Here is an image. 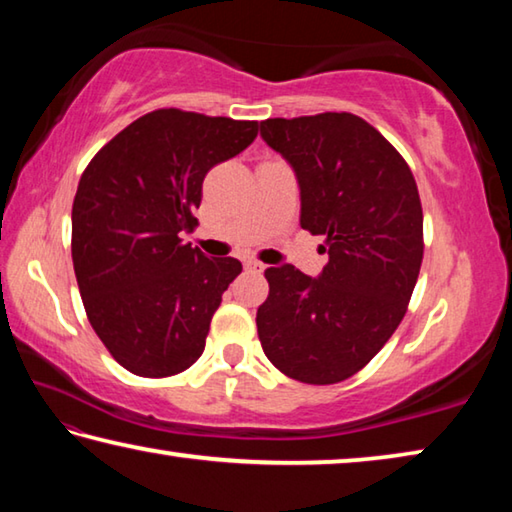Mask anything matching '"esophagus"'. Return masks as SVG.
Segmentation results:
<instances>
[{"instance_id": "obj_1", "label": "esophagus", "mask_w": 512, "mask_h": 512, "mask_svg": "<svg viewBox=\"0 0 512 512\" xmlns=\"http://www.w3.org/2000/svg\"><path fill=\"white\" fill-rule=\"evenodd\" d=\"M244 266L248 268V271H255V273H262L264 268H266L262 262H257V259H253V257H248L246 262H244Z\"/></svg>"}]
</instances>
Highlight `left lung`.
<instances>
[{
  "instance_id": "1",
  "label": "left lung",
  "mask_w": 512,
  "mask_h": 512,
  "mask_svg": "<svg viewBox=\"0 0 512 512\" xmlns=\"http://www.w3.org/2000/svg\"><path fill=\"white\" fill-rule=\"evenodd\" d=\"M259 135L300 187V225L327 239L318 277L266 268L262 350L305 384L359 372L402 323L422 264V205L409 164L350 112L266 119Z\"/></svg>"
}]
</instances>
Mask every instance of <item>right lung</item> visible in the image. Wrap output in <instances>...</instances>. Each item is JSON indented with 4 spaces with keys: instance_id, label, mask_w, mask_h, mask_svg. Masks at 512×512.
<instances>
[{
    "instance_id": "add662e5",
    "label": "right lung",
    "mask_w": 512,
    "mask_h": 512,
    "mask_svg": "<svg viewBox=\"0 0 512 512\" xmlns=\"http://www.w3.org/2000/svg\"><path fill=\"white\" fill-rule=\"evenodd\" d=\"M257 137V121L176 108L133 121L94 155L72 207V259L103 345L140 377H171L205 350L235 257L183 244L214 164Z\"/></svg>"
}]
</instances>
